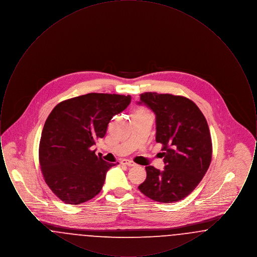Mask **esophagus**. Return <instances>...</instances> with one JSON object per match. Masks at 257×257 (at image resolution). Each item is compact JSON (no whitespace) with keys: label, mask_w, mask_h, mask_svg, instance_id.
Here are the masks:
<instances>
[{"label":"esophagus","mask_w":257,"mask_h":257,"mask_svg":"<svg viewBox=\"0 0 257 257\" xmlns=\"http://www.w3.org/2000/svg\"><path fill=\"white\" fill-rule=\"evenodd\" d=\"M122 165H125V166H128V167H135L136 166V164H135L134 162H132V161H130V160L124 159L120 162Z\"/></svg>","instance_id":"esophagus-1"}]
</instances>
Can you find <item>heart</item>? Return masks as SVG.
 Wrapping results in <instances>:
<instances>
[{"mask_svg":"<svg viewBox=\"0 0 257 257\" xmlns=\"http://www.w3.org/2000/svg\"><path fill=\"white\" fill-rule=\"evenodd\" d=\"M144 112H147L144 109H138L135 114H139V113H144Z\"/></svg>","mask_w":257,"mask_h":257,"instance_id":"b5f03b06","label":"heart"}]
</instances>
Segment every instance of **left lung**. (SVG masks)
<instances>
[{"mask_svg": "<svg viewBox=\"0 0 257 257\" xmlns=\"http://www.w3.org/2000/svg\"><path fill=\"white\" fill-rule=\"evenodd\" d=\"M156 114V142L162 144L165 170L146 167L139 190L163 203L182 200L205 175L212 159V140L201 110L189 98L145 92L141 102Z\"/></svg>", "mask_w": 257, "mask_h": 257, "instance_id": "8db88e82", "label": "left lung"}]
</instances>
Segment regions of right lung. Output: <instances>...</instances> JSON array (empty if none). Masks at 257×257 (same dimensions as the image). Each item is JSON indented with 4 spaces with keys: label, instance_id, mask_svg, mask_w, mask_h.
I'll return each instance as SVG.
<instances>
[{
    "label": "right lung",
    "instance_id": "obj_1",
    "mask_svg": "<svg viewBox=\"0 0 257 257\" xmlns=\"http://www.w3.org/2000/svg\"><path fill=\"white\" fill-rule=\"evenodd\" d=\"M130 102V95L92 92L64 100L50 112L40 138L39 165L61 201L78 205L100 193L115 164L97 156L91 147Z\"/></svg>",
    "mask_w": 257,
    "mask_h": 257
}]
</instances>
